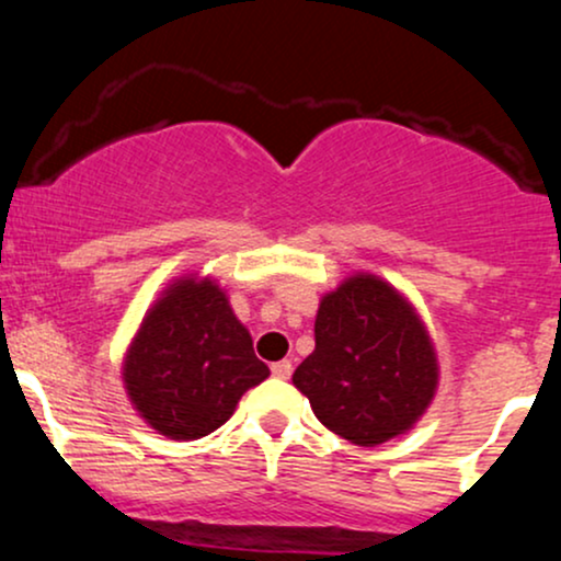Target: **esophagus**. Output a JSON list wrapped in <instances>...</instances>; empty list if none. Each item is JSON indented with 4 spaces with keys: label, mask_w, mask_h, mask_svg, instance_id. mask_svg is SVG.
I'll return each instance as SVG.
<instances>
[{
    "label": "esophagus",
    "mask_w": 561,
    "mask_h": 561,
    "mask_svg": "<svg viewBox=\"0 0 561 561\" xmlns=\"http://www.w3.org/2000/svg\"><path fill=\"white\" fill-rule=\"evenodd\" d=\"M272 375L276 379H289V375H293V364L289 362H276L272 364Z\"/></svg>",
    "instance_id": "34e87169"
}]
</instances>
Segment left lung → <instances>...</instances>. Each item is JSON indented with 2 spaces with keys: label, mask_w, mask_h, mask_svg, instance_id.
I'll return each mask as SVG.
<instances>
[{
  "label": "left lung",
  "mask_w": 561,
  "mask_h": 561,
  "mask_svg": "<svg viewBox=\"0 0 561 561\" xmlns=\"http://www.w3.org/2000/svg\"><path fill=\"white\" fill-rule=\"evenodd\" d=\"M313 334L317 347L293 385L353 446L405 435L435 401L440 366L427 324L382 276L356 272L321 295Z\"/></svg>",
  "instance_id": "left-lung-1"
}]
</instances>
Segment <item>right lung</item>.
<instances>
[{"label": "right lung", "instance_id": "1", "mask_svg": "<svg viewBox=\"0 0 561 561\" xmlns=\"http://www.w3.org/2000/svg\"><path fill=\"white\" fill-rule=\"evenodd\" d=\"M268 375L227 289L203 274H182L163 287L121 364L139 420L171 440L214 433Z\"/></svg>", "mask_w": 561, "mask_h": 561}]
</instances>
